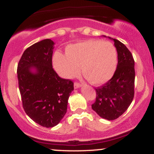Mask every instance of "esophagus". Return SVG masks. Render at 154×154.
Returning <instances> with one entry per match:
<instances>
[{"mask_svg": "<svg viewBox=\"0 0 154 154\" xmlns=\"http://www.w3.org/2000/svg\"><path fill=\"white\" fill-rule=\"evenodd\" d=\"M74 88H80L81 86V84L79 83V82H74Z\"/></svg>", "mask_w": 154, "mask_h": 154, "instance_id": "34e87169", "label": "esophagus"}]
</instances>
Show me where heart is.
Masks as SVG:
<instances>
[{
    "instance_id": "obj_1",
    "label": "heart",
    "mask_w": 154,
    "mask_h": 154,
    "mask_svg": "<svg viewBox=\"0 0 154 154\" xmlns=\"http://www.w3.org/2000/svg\"><path fill=\"white\" fill-rule=\"evenodd\" d=\"M53 65L64 78L78 75L82 66L84 77L94 85H100L112 77L117 65V51L109 42L89 39L72 44L66 48V55L56 52Z\"/></svg>"
}]
</instances>
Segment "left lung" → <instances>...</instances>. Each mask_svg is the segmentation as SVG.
<instances>
[{
    "label": "left lung",
    "mask_w": 154,
    "mask_h": 154,
    "mask_svg": "<svg viewBox=\"0 0 154 154\" xmlns=\"http://www.w3.org/2000/svg\"><path fill=\"white\" fill-rule=\"evenodd\" d=\"M118 52L117 69L105 84L95 88L96 101L92 109L104 119H117L126 112L134 95V60L129 49L116 38Z\"/></svg>",
    "instance_id": "left-lung-1"
}]
</instances>
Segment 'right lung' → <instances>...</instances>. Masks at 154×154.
I'll use <instances>...</instances> for the list:
<instances>
[{"mask_svg":"<svg viewBox=\"0 0 154 154\" xmlns=\"http://www.w3.org/2000/svg\"><path fill=\"white\" fill-rule=\"evenodd\" d=\"M54 42L44 39L27 48L17 66V78L25 112L36 124L50 128L67 111L74 82L63 79L52 68Z\"/></svg>","mask_w":154,"mask_h":154,"instance_id":"obj_1","label":"right lung"}]
</instances>
